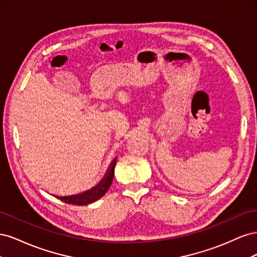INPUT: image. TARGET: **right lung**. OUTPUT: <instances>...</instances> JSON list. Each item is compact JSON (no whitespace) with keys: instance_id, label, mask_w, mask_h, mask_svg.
Wrapping results in <instances>:
<instances>
[{"instance_id":"right-lung-1","label":"right lung","mask_w":257,"mask_h":257,"mask_svg":"<svg viewBox=\"0 0 257 257\" xmlns=\"http://www.w3.org/2000/svg\"><path fill=\"white\" fill-rule=\"evenodd\" d=\"M114 166H115V160H113V162L111 163L109 170H108L104 180L99 184H97L95 188H93L92 190L84 192L82 194H78V195H74V196H65V197L57 196V197L66 204H72L77 206L89 205L93 203V201L99 199L100 197L105 195V193L108 191V189L110 188L113 180V176H114Z\"/></svg>"}]
</instances>
